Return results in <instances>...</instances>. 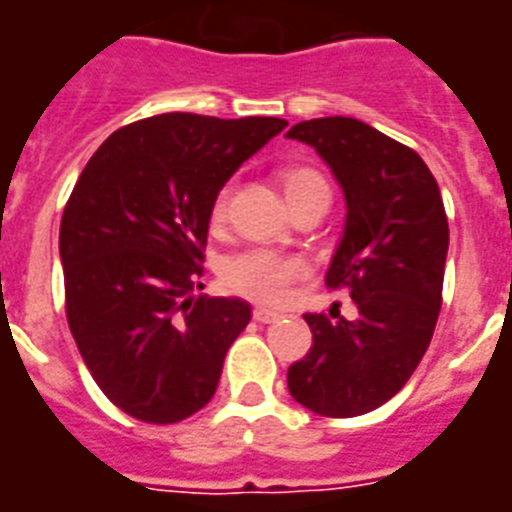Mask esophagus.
I'll return each instance as SVG.
<instances>
[{"instance_id":"obj_1","label":"esophagus","mask_w":512,"mask_h":512,"mask_svg":"<svg viewBox=\"0 0 512 512\" xmlns=\"http://www.w3.org/2000/svg\"><path fill=\"white\" fill-rule=\"evenodd\" d=\"M253 320H259V323H275V320H280V315H277V312H269V310H261V307H256V310H253Z\"/></svg>"}]
</instances>
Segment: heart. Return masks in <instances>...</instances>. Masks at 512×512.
<instances>
[{
  "label": "heart",
  "instance_id": "obj_1",
  "mask_svg": "<svg viewBox=\"0 0 512 512\" xmlns=\"http://www.w3.org/2000/svg\"><path fill=\"white\" fill-rule=\"evenodd\" d=\"M283 184L288 200H296V197L312 192V189L328 186L326 178L312 168L288 170L283 176ZM229 200H232V186L224 184L216 192V197H213V224H221V221L227 219ZM304 275H307V264L296 259V256H285V253L269 251V248H251V251L237 253V256H232L224 264L221 283L235 296L256 301L261 307H277V304H283L288 299L291 285Z\"/></svg>",
  "mask_w": 512,
  "mask_h": 512
}]
</instances>
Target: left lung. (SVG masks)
I'll return each instance as SVG.
<instances>
[{"mask_svg": "<svg viewBox=\"0 0 512 512\" xmlns=\"http://www.w3.org/2000/svg\"><path fill=\"white\" fill-rule=\"evenodd\" d=\"M288 138L342 184L347 221L326 285L358 307L352 320L304 315L312 347L288 368V390L320 417H360L411 379L433 339L449 251L441 189L414 149L352 117L299 122Z\"/></svg>", "mask_w": 512, "mask_h": 512, "instance_id": "1", "label": "left lung"}]
</instances>
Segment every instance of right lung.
Returning a JSON list of instances; mask_svg holds the SVG:
<instances>
[{
  "instance_id": "obj_1",
  "label": "right lung",
  "mask_w": 512,
  "mask_h": 512,
  "mask_svg": "<svg viewBox=\"0 0 512 512\" xmlns=\"http://www.w3.org/2000/svg\"><path fill=\"white\" fill-rule=\"evenodd\" d=\"M288 122L170 112L98 146L61 219L66 318L114 406L173 425L216 392L251 320L243 299L197 296L213 197Z\"/></svg>"
}]
</instances>
